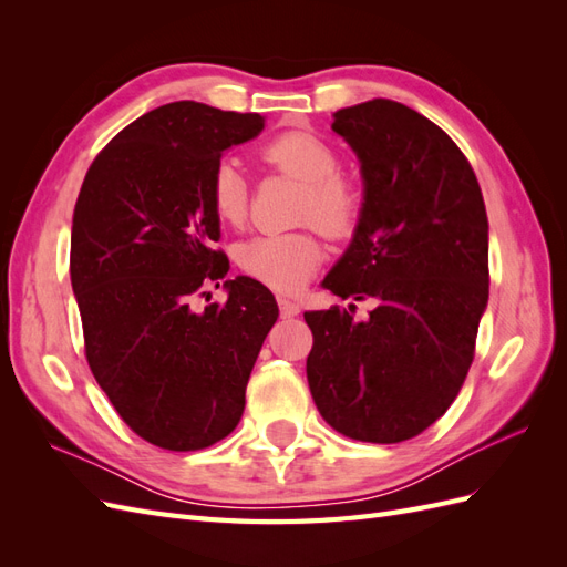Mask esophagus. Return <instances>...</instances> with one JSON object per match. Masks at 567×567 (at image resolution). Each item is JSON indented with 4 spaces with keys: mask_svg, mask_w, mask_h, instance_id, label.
<instances>
[{
    "mask_svg": "<svg viewBox=\"0 0 567 567\" xmlns=\"http://www.w3.org/2000/svg\"><path fill=\"white\" fill-rule=\"evenodd\" d=\"M277 302H279V310H281L284 319H290V317H298L300 315V305L298 302L288 300V298H279Z\"/></svg>",
    "mask_w": 567,
    "mask_h": 567,
    "instance_id": "1",
    "label": "esophagus"
}]
</instances>
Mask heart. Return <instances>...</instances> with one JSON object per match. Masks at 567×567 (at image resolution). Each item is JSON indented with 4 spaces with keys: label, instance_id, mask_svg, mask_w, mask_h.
Wrapping results in <instances>:
<instances>
[{
    "label": "heart",
    "instance_id": "heart-1",
    "mask_svg": "<svg viewBox=\"0 0 567 567\" xmlns=\"http://www.w3.org/2000/svg\"><path fill=\"white\" fill-rule=\"evenodd\" d=\"M260 161L281 175L305 184L300 221L317 225L331 238L350 236L362 219L364 194L359 184L338 173L340 156L331 142L312 130H286L260 146ZM210 208L219 221L241 227L248 217V182L229 158L210 175ZM238 267L250 279L279 293H298L323 260V246L315 229L255 236L236 252Z\"/></svg>",
    "mask_w": 567,
    "mask_h": 567
}]
</instances>
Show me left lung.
<instances>
[{
    "label": "left lung",
    "instance_id": "left-lung-1",
    "mask_svg": "<svg viewBox=\"0 0 567 567\" xmlns=\"http://www.w3.org/2000/svg\"><path fill=\"white\" fill-rule=\"evenodd\" d=\"M362 163L364 208L323 286L373 298L305 312L307 383L323 421L359 442L421 435L452 406L475 357L489 298L487 213L468 158L425 115L390 99L336 111Z\"/></svg>",
    "mask_w": 567,
    "mask_h": 567
}]
</instances>
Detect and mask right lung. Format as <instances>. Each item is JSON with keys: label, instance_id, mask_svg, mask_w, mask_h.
I'll list each match as a JSON object with an SVG mask.
<instances>
[{"label": "right lung", "instance_id": "right-lung-1", "mask_svg": "<svg viewBox=\"0 0 567 567\" xmlns=\"http://www.w3.org/2000/svg\"><path fill=\"white\" fill-rule=\"evenodd\" d=\"M262 127L257 113L175 101L117 132L80 188L71 281L84 357L117 416L161 450H205L234 431L279 317L248 277L225 284V305L194 307L229 271L213 248L210 175L221 151Z\"/></svg>", "mask_w": 567, "mask_h": 567}]
</instances>
